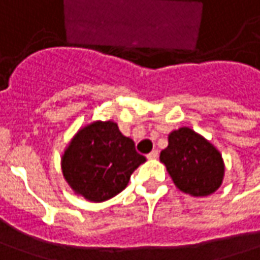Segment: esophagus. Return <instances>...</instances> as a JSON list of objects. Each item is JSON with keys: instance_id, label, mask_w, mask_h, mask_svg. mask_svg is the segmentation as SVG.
I'll return each instance as SVG.
<instances>
[{"instance_id": "esophagus-1", "label": "esophagus", "mask_w": 260, "mask_h": 260, "mask_svg": "<svg viewBox=\"0 0 260 260\" xmlns=\"http://www.w3.org/2000/svg\"><path fill=\"white\" fill-rule=\"evenodd\" d=\"M158 157V151L157 150H153L150 151L149 154H147V158H150V160H154V158Z\"/></svg>"}]
</instances>
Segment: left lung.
I'll return each instance as SVG.
<instances>
[{"label":"left lung","instance_id":"1","mask_svg":"<svg viewBox=\"0 0 260 260\" xmlns=\"http://www.w3.org/2000/svg\"><path fill=\"white\" fill-rule=\"evenodd\" d=\"M160 161L165 163L176 187L196 198L215 193L223 182L222 154L189 127L169 134V146L160 153Z\"/></svg>","mask_w":260,"mask_h":260}]
</instances>
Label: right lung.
Segmentation results:
<instances>
[{
	"label": "right lung",
	"mask_w": 260,
	"mask_h": 260,
	"mask_svg": "<svg viewBox=\"0 0 260 260\" xmlns=\"http://www.w3.org/2000/svg\"><path fill=\"white\" fill-rule=\"evenodd\" d=\"M144 161L133 140L109 120L78 130L64 150L61 169L77 194L90 202H104L126 189L132 173Z\"/></svg>",
	"instance_id": "right-lung-1"
}]
</instances>
